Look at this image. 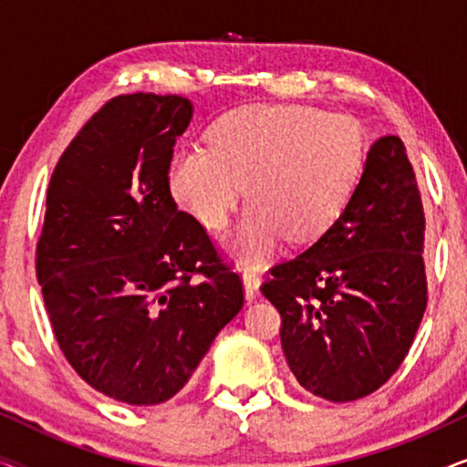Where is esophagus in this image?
Instances as JSON below:
<instances>
[{"instance_id":"1","label":"esophagus","mask_w":467,"mask_h":467,"mask_svg":"<svg viewBox=\"0 0 467 467\" xmlns=\"http://www.w3.org/2000/svg\"><path fill=\"white\" fill-rule=\"evenodd\" d=\"M244 291H246V299L248 302H253L254 297L259 296V285H261V278L259 274L253 270V267H244Z\"/></svg>"}]
</instances>
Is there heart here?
I'll list each match as a JSON object with an SVG mask.
<instances>
[{
	"label": "heart",
	"mask_w": 467,
	"mask_h": 467,
	"mask_svg": "<svg viewBox=\"0 0 467 467\" xmlns=\"http://www.w3.org/2000/svg\"><path fill=\"white\" fill-rule=\"evenodd\" d=\"M366 163V136L347 114L299 104L232 110L208 131V149H184L170 163L174 200L208 229L229 221L246 187L238 248L259 259L286 238L308 244L347 210Z\"/></svg>",
	"instance_id": "heart-1"
}]
</instances>
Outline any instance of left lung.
<instances>
[{"label":"left lung","mask_w":467,"mask_h":467,"mask_svg":"<svg viewBox=\"0 0 467 467\" xmlns=\"http://www.w3.org/2000/svg\"><path fill=\"white\" fill-rule=\"evenodd\" d=\"M425 213L398 136L376 140L336 225L270 267L261 293L299 385L329 401L380 389L410 350L427 308Z\"/></svg>","instance_id":"left-lung-1"}]
</instances>
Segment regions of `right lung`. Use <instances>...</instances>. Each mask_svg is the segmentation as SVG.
<instances>
[{"instance_id":"right-lung-1","label":"right lung","mask_w":467,"mask_h":467,"mask_svg":"<svg viewBox=\"0 0 467 467\" xmlns=\"http://www.w3.org/2000/svg\"><path fill=\"white\" fill-rule=\"evenodd\" d=\"M191 112L181 95L108 99L55 165L36 244L61 353L131 406L174 398L244 306L242 276L170 191Z\"/></svg>"}]
</instances>
